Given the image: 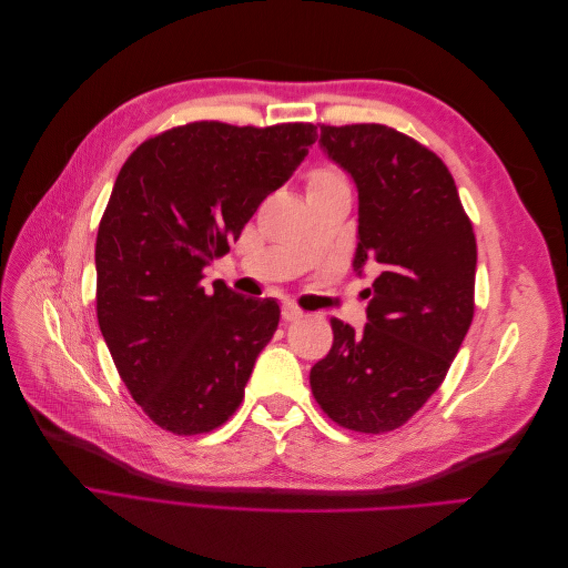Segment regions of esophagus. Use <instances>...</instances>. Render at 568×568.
Instances as JSON below:
<instances>
[{
	"label": "esophagus",
	"mask_w": 568,
	"mask_h": 568,
	"mask_svg": "<svg viewBox=\"0 0 568 568\" xmlns=\"http://www.w3.org/2000/svg\"><path fill=\"white\" fill-rule=\"evenodd\" d=\"M282 317L286 322H298L303 317V311L294 303H282Z\"/></svg>",
	"instance_id": "1"
}]
</instances>
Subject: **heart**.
Returning <instances> with one entry per match:
<instances>
[{"label":"heart","mask_w":568,"mask_h":568,"mask_svg":"<svg viewBox=\"0 0 568 568\" xmlns=\"http://www.w3.org/2000/svg\"><path fill=\"white\" fill-rule=\"evenodd\" d=\"M332 186H346V182H343V178L336 173L334 168H317L311 175L307 192H315V189H332Z\"/></svg>","instance_id":"heart-1"}]
</instances>
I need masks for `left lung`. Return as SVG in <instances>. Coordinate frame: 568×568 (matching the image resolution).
<instances>
[{
    "label": "left lung",
    "instance_id": "1",
    "mask_svg": "<svg viewBox=\"0 0 568 568\" xmlns=\"http://www.w3.org/2000/svg\"><path fill=\"white\" fill-rule=\"evenodd\" d=\"M326 159L357 189L353 267L382 265L367 324L332 320L334 343L311 369L315 400L363 434L403 426L448 374L474 317L476 236L450 170L386 125L320 128Z\"/></svg>",
    "mask_w": 568,
    "mask_h": 568
}]
</instances>
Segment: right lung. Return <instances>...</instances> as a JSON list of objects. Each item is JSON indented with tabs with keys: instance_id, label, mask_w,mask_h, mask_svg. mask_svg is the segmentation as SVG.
<instances>
[{
	"instance_id": "right-lung-1",
	"label": "right lung",
	"mask_w": 568,
	"mask_h": 568,
	"mask_svg": "<svg viewBox=\"0 0 568 568\" xmlns=\"http://www.w3.org/2000/svg\"><path fill=\"white\" fill-rule=\"evenodd\" d=\"M315 140L311 123L201 120L151 136L120 168L97 234V317L120 379L165 432H213L242 405L280 305L220 280L209 291L203 267Z\"/></svg>"
}]
</instances>
